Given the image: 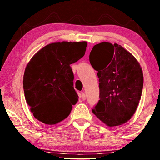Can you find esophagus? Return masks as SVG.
<instances>
[{
    "label": "esophagus",
    "mask_w": 160,
    "mask_h": 160,
    "mask_svg": "<svg viewBox=\"0 0 160 160\" xmlns=\"http://www.w3.org/2000/svg\"><path fill=\"white\" fill-rule=\"evenodd\" d=\"M80 99H82V101H85V99H86V97H85V94L84 92H81L80 94Z\"/></svg>",
    "instance_id": "34e87169"
}]
</instances>
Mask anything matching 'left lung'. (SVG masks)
<instances>
[{
    "mask_svg": "<svg viewBox=\"0 0 160 160\" xmlns=\"http://www.w3.org/2000/svg\"><path fill=\"white\" fill-rule=\"evenodd\" d=\"M90 62L99 78V100L92 112L109 127L127 122L141 98L143 74L138 62L121 45H94Z\"/></svg>",
    "mask_w": 160,
    "mask_h": 160,
    "instance_id": "1",
    "label": "left lung"
}]
</instances>
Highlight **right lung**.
Returning a JSON list of instances; mask_svg holds the SVG:
<instances>
[{
	"label": "right lung",
	"mask_w": 160,
	"mask_h": 160,
	"mask_svg": "<svg viewBox=\"0 0 160 160\" xmlns=\"http://www.w3.org/2000/svg\"><path fill=\"white\" fill-rule=\"evenodd\" d=\"M86 42L48 44L32 58L23 77L28 104L37 120L53 125L67 118L78 96L70 64L85 53Z\"/></svg>",
	"instance_id": "obj_1"
}]
</instances>
